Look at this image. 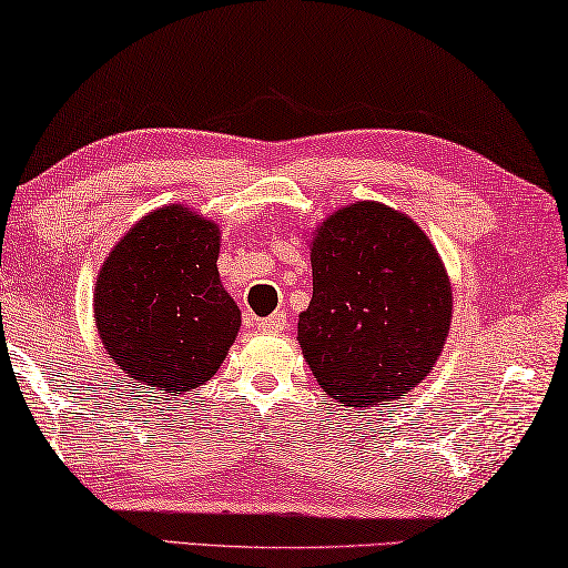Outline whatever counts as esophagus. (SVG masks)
Listing matches in <instances>:
<instances>
[{"instance_id":"1","label":"esophagus","mask_w":568,"mask_h":568,"mask_svg":"<svg viewBox=\"0 0 568 568\" xmlns=\"http://www.w3.org/2000/svg\"><path fill=\"white\" fill-rule=\"evenodd\" d=\"M283 326H285V313L283 311H277V313H273V316L257 321V328L265 331V333H277V331H283Z\"/></svg>"}]
</instances>
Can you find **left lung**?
<instances>
[{
    "instance_id": "1",
    "label": "left lung",
    "mask_w": 568,
    "mask_h": 568,
    "mask_svg": "<svg viewBox=\"0 0 568 568\" xmlns=\"http://www.w3.org/2000/svg\"><path fill=\"white\" fill-rule=\"evenodd\" d=\"M316 232L313 298L298 321L305 362L346 407L402 399L443 354L453 318L437 250L376 202L344 206Z\"/></svg>"
}]
</instances>
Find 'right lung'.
<instances>
[{
  "label": "right lung",
  "mask_w": 568,
  "mask_h": 568,
  "mask_svg": "<svg viewBox=\"0 0 568 568\" xmlns=\"http://www.w3.org/2000/svg\"><path fill=\"white\" fill-rule=\"evenodd\" d=\"M217 255V224L184 206L146 214L108 255L95 285V326L131 379L182 394L217 374L240 331Z\"/></svg>",
  "instance_id": "right-lung-1"
}]
</instances>
